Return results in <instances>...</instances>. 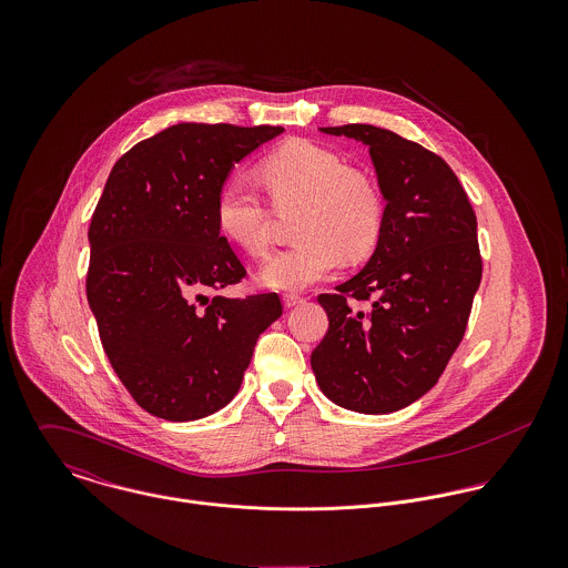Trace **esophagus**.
<instances>
[{"label": "esophagus", "mask_w": 568, "mask_h": 568, "mask_svg": "<svg viewBox=\"0 0 568 568\" xmlns=\"http://www.w3.org/2000/svg\"><path fill=\"white\" fill-rule=\"evenodd\" d=\"M304 302H306V297L300 295V293H284V306H286V308L300 306V304H304Z\"/></svg>", "instance_id": "34e87169"}]
</instances>
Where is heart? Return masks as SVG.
Segmentation results:
<instances>
[{"label":"heart","mask_w":568,"mask_h":568,"mask_svg":"<svg viewBox=\"0 0 568 568\" xmlns=\"http://www.w3.org/2000/svg\"><path fill=\"white\" fill-rule=\"evenodd\" d=\"M262 174L277 212H300V243L268 257L260 271L266 286L306 288L334 273L345 255L363 260L376 248L385 227L383 190L336 151L291 140L264 158ZM216 223L232 243L262 257L273 241L275 212L246 179H232L219 192Z\"/></svg>","instance_id":"b5f03b06"}]
</instances>
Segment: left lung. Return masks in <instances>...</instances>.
I'll list each match as a JSON object with an SVG mask.
<instances>
[{"mask_svg": "<svg viewBox=\"0 0 568 568\" xmlns=\"http://www.w3.org/2000/svg\"><path fill=\"white\" fill-rule=\"evenodd\" d=\"M369 146L387 201L385 227L361 273L320 295L327 332L311 356L325 396L358 413L422 398L459 347L484 262L477 216L439 155L372 124L322 129ZM367 301V314L348 300Z\"/></svg>", "mask_w": 568, "mask_h": 568, "instance_id": "obj_1", "label": "left lung"}]
</instances>
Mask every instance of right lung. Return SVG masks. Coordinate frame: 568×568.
Here are the masks:
<instances>
[{"label": "right lung", "instance_id": "right-lung-1", "mask_svg": "<svg viewBox=\"0 0 568 568\" xmlns=\"http://www.w3.org/2000/svg\"><path fill=\"white\" fill-rule=\"evenodd\" d=\"M282 126L174 124L135 144L109 174L89 225L87 302L104 354L155 417L212 415L241 389L277 293L205 297L246 275L216 223L234 168Z\"/></svg>", "mask_w": 568, "mask_h": 568}]
</instances>
